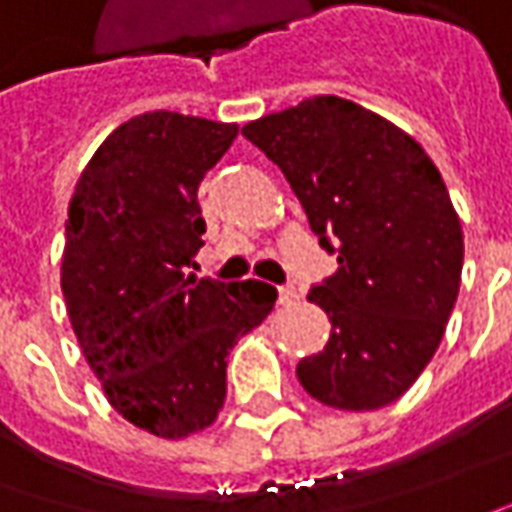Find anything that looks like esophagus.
<instances>
[{
    "label": "esophagus",
    "mask_w": 512,
    "mask_h": 512,
    "mask_svg": "<svg viewBox=\"0 0 512 512\" xmlns=\"http://www.w3.org/2000/svg\"><path fill=\"white\" fill-rule=\"evenodd\" d=\"M277 300H280V305H288V302L300 300V291L294 285H283V288H277Z\"/></svg>",
    "instance_id": "esophagus-1"
}]
</instances>
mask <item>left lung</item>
Wrapping results in <instances>:
<instances>
[{
    "label": "left lung",
    "mask_w": 512,
    "mask_h": 512,
    "mask_svg": "<svg viewBox=\"0 0 512 512\" xmlns=\"http://www.w3.org/2000/svg\"><path fill=\"white\" fill-rule=\"evenodd\" d=\"M283 170L339 271L308 300L330 319L302 358L305 392L344 412L398 401L440 347L460 294L462 227L420 142L336 95L308 97L243 125Z\"/></svg>",
    "instance_id": "obj_1"
}]
</instances>
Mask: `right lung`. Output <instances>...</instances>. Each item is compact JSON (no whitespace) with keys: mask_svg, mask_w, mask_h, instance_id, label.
<instances>
[{"mask_svg":"<svg viewBox=\"0 0 512 512\" xmlns=\"http://www.w3.org/2000/svg\"><path fill=\"white\" fill-rule=\"evenodd\" d=\"M238 123L148 111L117 125L69 201L66 314L106 401L137 429L182 440L227 398V356L274 308L269 283L184 274L204 235L198 184Z\"/></svg>","mask_w":512,"mask_h":512,"instance_id":"1","label":"right lung"}]
</instances>
